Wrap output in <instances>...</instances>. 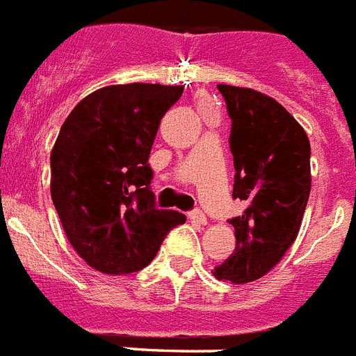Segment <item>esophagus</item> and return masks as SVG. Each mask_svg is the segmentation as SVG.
<instances>
[{
	"instance_id": "1",
	"label": "esophagus",
	"mask_w": 356,
	"mask_h": 356,
	"mask_svg": "<svg viewBox=\"0 0 356 356\" xmlns=\"http://www.w3.org/2000/svg\"><path fill=\"white\" fill-rule=\"evenodd\" d=\"M189 218H191L193 222H196V224H202V226H204V224H207V217H206V213H204V211H200V209H195V211H191V213H189Z\"/></svg>"
}]
</instances>
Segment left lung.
Returning a JSON list of instances; mask_svg holds the SVG:
<instances>
[{
	"instance_id": "8db88e82",
	"label": "left lung",
	"mask_w": 356,
	"mask_h": 356,
	"mask_svg": "<svg viewBox=\"0 0 356 356\" xmlns=\"http://www.w3.org/2000/svg\"><path fill=\"white\" fill-rule=\"evenodd\" d=\"M217 88L232 119L233 198L246 209L229 220L235 252L213 274L241 285L268 274L298 237L311 195V143L301 124L268 95Z\"/></svg>"
}]
</instances>
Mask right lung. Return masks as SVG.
<instances>
[{"mask_svg":"<svg viewBox=\"0 0 356 356\" xmlns=\"http://www.w3.org/2000/svg\"><path fill=\"white\" fill-rule=\"evenodd\" d=\"M181 86L119 84L82 99L51 152V196L67 241L102 274H132L156 257L186 215L158 209L150 149Z\"/></svg>","mask_w":356,"mask_h":356,"instance_id":"add662e5","label":"right lung"}]
</instances>
